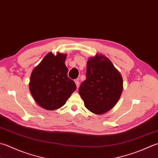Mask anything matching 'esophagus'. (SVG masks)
<instances>
[{
  "mask_svg": "<svg viewBox=\"0 0 158 158\" xmlns=\"http://www.w3.org/2000/svg\"><path fill=\"white\" fill-rule=\"evenodd\" d=\"M75 84H76V86H77V88L78 89V88H79V84H80V83H79V81H78V80H75Z\"/></svg>",
  "mask_w": 158,
  "mask_h": 158,
  "instance_id": "esophagus-1",
  "label": "esophagus"
}]
</instances>
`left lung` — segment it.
Instances as JSON below:
<instances>
[{
	"instance_id": "obj_1",
	"label": "left lung",
	"mask_w": 158,
	"mask_h": 158,
	"mask_svg": "<svg viewBox=\"0 0 158 158\" xmlns=\"http://www.w3.org/2000/svg\"><path fill=\"white\" fill-rule=\"evenodd\" d=\"M123 85L122 76L112 61L105 55L97 54L88 61L86 79L80 85L79 93L89 111L103 114L118 102Z\"/></svg>"
}]
</instances>
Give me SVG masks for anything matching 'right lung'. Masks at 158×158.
Wrapping results in <instances>:
<instances>
[{
    "mask_svg": "<svg viewBox=\"0 0 158 158\" xmlns=\"http://www.w3.org/2000/svg\"><path fill=\"white\" fill-rule=\"evenodd\" d=\"M66 58V54L57 52L55 55L48 52L31 75V93L36 103L45 110L62 107L77 89L75 83L68 77Z\"/></svg>",
    "mask_w": 158,
    "mask_h": 158,
    "instance_id": "1",
    "label": "right lung"
}]
</instances>
